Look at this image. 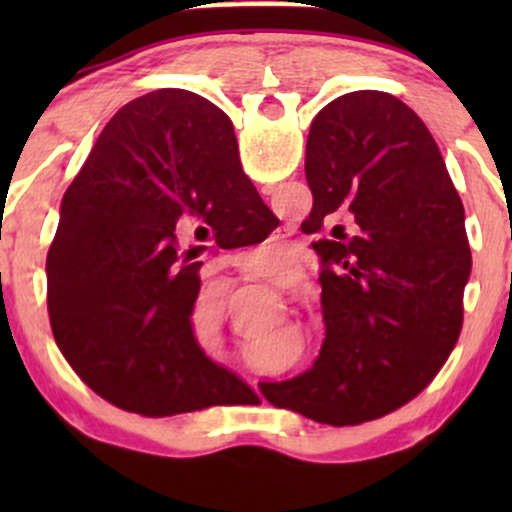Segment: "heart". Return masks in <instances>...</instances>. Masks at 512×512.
<instances>
[{"mask_svg": "<svg viewBox=\"0 0 512 512\" xmlns=\"http://www.w3.org/2000/svg\"><path fill=\"white\" fill-rule=\"evenodd\" d=\"M274 269H281L272 264ZM192 315H195L197 325H202L209 334H219V313H216V305L211 301H197L195 308H192Z\"/></svg>", "mask_w": 512, "mask_h": 512, "instance_id": "heart-1", "label": "heart"}]
</instances>
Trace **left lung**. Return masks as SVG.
<instances>
[{
    "mask_svg": "<svg viewBox=\"0 0 512 512\" xmlns=\"http://www.w3.org/2000/svg\"><path fill=\"white\" fill-rule=\"evenodd\" d=\"M308 231L322 260L325 342L308 373L264 383L274 407L330 426L380 419L445 366L472 272L464 209L419 115L392 93L334 98L310 125ZM337 218L359 233L337 237Z\"/></svg>",
    "mask_w": 512,
    "mask_h": 512,
    "instance_id": "1",
    "label": "left lung"
}]
</instances>
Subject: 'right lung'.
Here are the masks:
<instances>
[{"mask_svg": "<svg viewBox=\"0 0 512 512\" xmlns=\"http://www.w3.org/2000/svg\"><path fill=\"white\" fill-rule=\"evenodd\" d=\"M264 207L233 125L197 93L161 88L103 127L64 192L48 252V313L62 356L96 395L142 416L223 404L243 380L211 363L192 332L195 250L180 233Z\"/></svg>", "mask_w": 512, "mask_h": 512, "instance_id": "right-lung-1", "label": "right lung"}]
</instances>
